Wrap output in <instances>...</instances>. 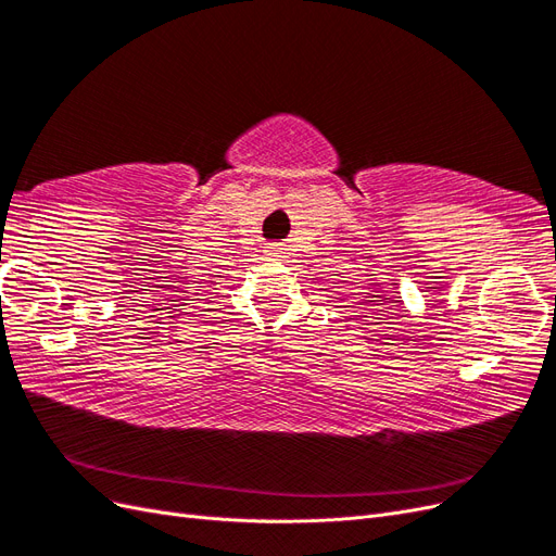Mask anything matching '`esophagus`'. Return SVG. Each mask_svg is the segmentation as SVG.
I'll return each instance as SVG.
<instances>
[{"label": "esophagus", "instance_id": "34e87169", "mask_svg": "<svg viewBox=\"0 0 556 556\" xmlns=\"http://www.w3.org/2000/svg\"><path fill=\"white\" fill-rule=\"evenodd\" d=\"M266 255L268 257H282V245L280 243H268L266 245Z\"/></svg>", "mask_w": 556, "mask_h": 556}]
</instances>
